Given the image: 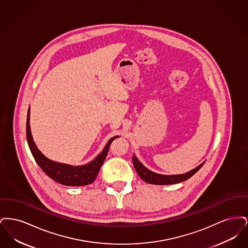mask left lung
Wrapping results in <instances>:
<instances>
[{
	"label": "left lung",
	"instance_id": "left-lung-1",
	"mask_svg": "<svg viewBox=\"0 0 248 248\" xmlns=\"http://www.w3.org/2000/svg\"><path fill=\"white\" fill-rule=\"evenodd\" d=\"M132 160H133V164H134V166H135V169H136L137 173L139 174V176L141 177L142 179L144 181H146L147 183L154 184V185H170V184H176V183L185 181V180L189 179V177H192L204 164V163L201 164L199 166H197L196 168H194L193 170L189 171V172L186 173V174L176 175V176L175 175L165 176V175L156 174V173H154L153 171L149 170L148 168H146L138 160V158L136 156H133Z\"/></svg>",
	"mask_w": 248,
	"mask_h": 248
}]
</instances>
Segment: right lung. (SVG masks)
<instances>
[{"label":"right lung","instance_id":"obj_1","mask_svg":"<svg viewBox=\"0 0 248 248\" xmlns=\"http://www.w3.org/2000/svg\"><path fill=\"white\" fill-rule=\"evenodd\" d=\"M26 134H27V141L29 144L30 150L35 159L36 163L42 168V170L47 175L48 177L59 182L60 184H63L66 186H84V185L93 183L99 172L100 167L102 166L106 159L110 143L117 138V137H114L110 139L108 142L105 149L102 151V153L88 165H83V166H71V165H63V164L50 161L38 150L31 133L30 108L27 116Z\"/></svg>","mask_w":248,"mask_h":248}]
</instances>
